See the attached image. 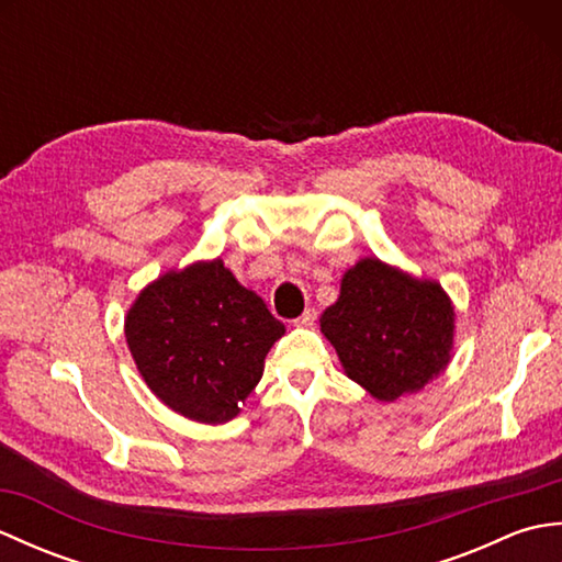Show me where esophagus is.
<instances>
[{
	"instance_id": "obj_1",
	"label": "esophagus",
	"mask_w": 562,
	"mask_h": 562,
	"mask_svg": "<svg viewBox=\"0 0 562 562\" xmlns=\"http://www.w3.org/2000/svg\"><path fill=\"white\" fill-rule=\"evenodd\" d=\"M316 324V308H306V312L294 321V326L300 328H312Z\"/></svg>"
}]
</instances>
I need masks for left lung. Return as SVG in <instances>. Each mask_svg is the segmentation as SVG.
<instances>
[{
    "mask_svg": "<svg viewBox=\"0 0 562 562\" xmlns=\"http://www.w3.org/2000/svg\"><path fill=\"white\" fill-rule=\"evenodd\" d=\"M457 312L437 280L367 256L345 270L321 333L342 372L369 396L393 403L435 381L453 355Z\"/></svg>",
    "mask_w": 562,
    "mask_h": 562,
    "instance_id": "left-lung-1",
    "label": "left lung"
}]
</instances>
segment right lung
I'll return each mask as SVG.
<instances>
[{"instance_id": "add662e5", "label": "right lung", "mask_w": 562, "mask_h": 562, "mask_svg": "<svg viewBox=\"0 0 562 562\" xmlns=\"http://www.w3.org/2000/svg\"><path fill=\"white\" fill-rule=\"evenodd\" d=\"M282 336L266 302L222 258L159 274L125 314L127 348L149 391L166 408L205 425L241 413Z\"/></svg>"}]
</instances>
